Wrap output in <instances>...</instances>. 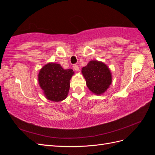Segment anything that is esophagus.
I'll return each mask as SVG.
<instances>
[{
	"instance_id": "1",
	"label": "esophagus",
	"mask_w": 155,
	"mask_h": 155,
	"mask_svg": "<svg viewBox=\"0 0 155 155\" xmlns=\"http://www.w3.org/2000/svg\"><path fill=\"white\" fill-rule=\"evenodd\" d=\"M73 68H74V70H76V71H78V70H79V67L78 66V65H76V64H74V65Z\"/></svg>"
}]
</instances>
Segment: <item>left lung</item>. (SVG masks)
Wrapping results in <instances>:
<instances>
[{
	"instance_id": "8db88e82",
	"label": "left lung",
	"mask_w": 155,
	"mask_h": 155,
	"mask_svg": "<svg viewBox=\"0 0 155 155\" xmlns=\"http://www.w3.org/2000/svg\"><path fill=\"white\" fill-rule=\"evenodd\" d=\"M87 86L93 94L101 95L112 83V74L107 65L101 61L92 60L81 69Z\"/></svg>"
}]
</instances>
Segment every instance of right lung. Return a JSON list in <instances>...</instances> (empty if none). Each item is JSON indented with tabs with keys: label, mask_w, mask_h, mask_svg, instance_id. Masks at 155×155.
Segmentation results:
<instances>
[{
	"label": "right lung",
	"mask_w": 155,
	"mask_h": 155,
	"mask_svg": "<svg viewBox=\"0 0 155 155\" xmlns=\"http://www.w3.org/2000/svg\"><path fill=\"white\" fill-rule=\"evenodd\" d=\"M74 72L64 70L60 64L49 63L41 68L38 81L47 100L58 102L66 99L70 89V81Z\"/></svg>",
	"instance_id": "1"
}]
</instances>
